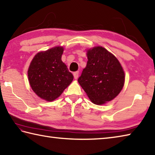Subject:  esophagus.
<instances>
[{
    "mask_svg": "<svg viewBox=\"0 0 155 155\" xmlns=\"http://www.w3.org/2000/svg\"><path fill=\"white\" fill-rule=\"evenodd\" d=\"M73 75H74V78H75V79H77L78 77V72H74L73 73Z\"/></svg>",
    "mask_w": 155,
    "mask_h": 155,
    "instance_id": "obj_1",
    "label": "esophagus"
}]
</instances>
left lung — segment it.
<instances>
[{"label":"left lung","instance_id":"left-lung-1","mask_svg":"<svg viewBox=\"0 0 155 155\" xmlns=\"http://www.w3.org/2000/svg\"><path fill=\"white\" fill-rule=\"evenodd\" d=\"M87 66L78 78L91 101L97 105L110 101L119 94L125 75L118 60L101 46L87 51Z\"/></svg>","mask_w":155,"mask_h":155}]
</instances>
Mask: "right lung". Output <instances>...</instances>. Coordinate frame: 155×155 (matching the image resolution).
I'll use <instances>...</instances> for the list:
<instances>
[{
  "label": "right lung",
  "mask_w": 155,
  "mask_h": 155,
  "mask_svg": "<svg viewBox=\"0 0 155 155\" xmlns=\"http://www.w3.org/2000/svg\"><path fill=\"white\" fill-rule=\"evenodd\" d=\"M62 47H55L33 58L28 69L29 84L39 97L54 101L73 80V75L62 61Z\"/></svg>",
  "instance_id": "obj_1"
}]
</instances>
